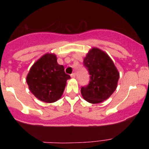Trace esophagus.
<instances>
[{"label":"esophagus","instance_id":"34e87169","mask_svg":"<svg viewBox=\"0 0 149 149\" xmlns=\"http://www.w3.org/2000/svg\"><path fill=\"white\" fill-rule=\"evenodd\" d=\"M71 78H75V77H76V73H71Z\"/></svg>","mask_w":149,"mask_h":149}]
</instances>
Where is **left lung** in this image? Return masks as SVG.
Masks as SVG:
<instances>
[{
	"label": "left lung",
	"mask_w": 149,
	"mask_h": 149,
	"mask_svg": "<svg viewBox=\"0 0 149 149\" xmlns=\"http://www.w3.org/2000/svg\"><path fill=\"white\" fill-rule=\"evenodd\" d=\"M90 75V83L80 90L87 102L98 104L107 100L117 88L119 73L107 54L98 48L90 49L83 61Z\"/></svg>",
	"instance_id": "1"
}]
</instances>
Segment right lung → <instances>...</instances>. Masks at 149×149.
Instances as JSON below:
<instances>
[{
    "instance_id": "obj_1",
    "label": "right lung",
    "mask_w": 149,
    "mask_h": 149,
    "mask_svg": "<svg viewBox=\"0 0 149 149\" xmlns=\"http://www.w3.org/2000/svg\"><path fill=\"white\" fill-rule=\"evenodd\" d=\"M69 78L71 77L65 73L64 66L58 64L56 56L46 54L31 66L26 82L36 98L52 103L60 99Z\"/></svg>"
}]
</instances>
